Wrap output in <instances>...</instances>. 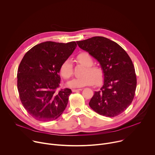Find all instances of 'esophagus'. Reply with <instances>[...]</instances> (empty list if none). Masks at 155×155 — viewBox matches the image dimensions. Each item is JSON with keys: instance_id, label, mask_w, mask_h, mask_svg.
Listing matches in <instances>:
<instances>
[{"instance_id": "34e87169", "label": "esophagus", "mask_w": 155, "mask_h": 155, "mask_svg": "<svg viewBox=\"0 0 155 155\" xmlns=\"http://www.w3.org/2000/svg\"><path fill=\"white\" fill-rule=\"evenodd\" d=\"M81 89H74V90H72V92H74V93L78 92V91H81Z\"/></svg>"}]
</instances>
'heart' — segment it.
<instances>
[{
	"label": "heart",
	"mask_w": 155,
	"mask_h": 155,
	"mask_svg": "<svg viewBox=\"0 0 155 155\" xmlns=\"http://www.w3.org/2000/svg\"><path fill=\"white\" fill-rule=\"evenodd\" d=\"M77 59L80 64L86 68L83 74V76L69 81L68 83L69 86L83 87L93 84L94 82L97 85L102 83L104 79V71L101 66L93 65V61L89 54L85 52L81 53L77 56ZM59 72L64 79H69L73 76V66L69 59H66L62 63Z\"/></svg>",
	"instance_id": "obj_1"
}]
</instances>
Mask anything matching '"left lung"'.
Listing matches in <instances>:
<instances>
[{"mask_svg": "<svg viewBox=\"0 0 155 155\" xmlns=\"http://www.w3.org/2000/svg\"><path fill=\"white\" fill-rule=\"evenodd\" d=\"M77 43L99 62L104 71V85L94 92L89 103L90 107L107 117L122 114L133 101L137 86L131 59L118 43L104 37H93Z\"/></svg>", "mask_w": 155, "mask_h": 155, "instance_id": "1", "label": "left lung"}]
</instances>
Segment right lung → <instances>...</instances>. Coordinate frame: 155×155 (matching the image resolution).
Masks as SVG:
<instances>
[{"label": "right lung", "instance_id": "obj_1", "mask_svg": "<svg viewBox=\"0 0 155 155\" xmlns=\"http://www.w3.org/2000/svg\"><path fill=\"white\" fill-rule=\"evenodd\" d=\"M76 47L75 41L43 42L22 59L17 73L19 96L28 113L35 120H55L67 107L72 91L69 88L58 90L59 69Z\"/></svg>", "mask_w": 155, "mask_h": 155}]
</instances>
